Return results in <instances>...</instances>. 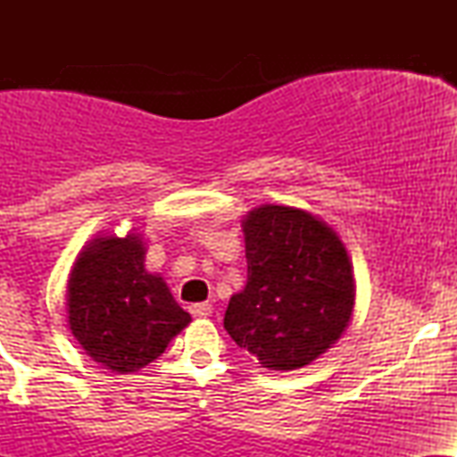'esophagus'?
<instances>
[{
  "label": "esophagus",
  "mask_w": 457,
  "mask_h": 457,
  "mask_svg": "<svg viewBox=\"0 0 457 457\" xmlns=\"http://www.w3.org/2000/svg\"><path fill=\"white\" fill-rule=\"evenodd\" d=\"M188 312L195 318H208L212 313V305H208V303H195V305L188 307Z\"/></svg>",
  "instance_id": "esophagus-1"
}]
</instances>
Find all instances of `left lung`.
<instances>
[{"label": "left lung", "mask_w": 457, "mask_h": 457, "mask_svg": "<svg viewBox=\"0 0 457 457\" xmlns=\"http://www.w3.org/2000/svg\"><path fill=\"white\" fill-rule=\"evenodd\" d=\"M246 286L223 327L269 370H298L342 337L354 309L353 262L312 212L264 204L243 219Z\"/></svg>", "instance_id": "1"}]
</instances>
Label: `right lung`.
<instances>
[{"label": "right lung", "mask_w": 457, "mask_h": 457, "mask_svg": "<svg viewBox=\"0 0 457 457\" xmlns=\"http://www.w3.org/2000/svg\"><path fill=\"white\" fill-rule=\"evenodd\" d=\"M139 234L98 236L75 260L66 290L68 324L87 356L118 374L165 353L191 322L161 275L144 266Z\"/></svg>", "instance_id": "right-lung-1"}]
</instances>
